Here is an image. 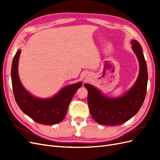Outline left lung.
Returning <instances> with one entry per match:
<instances>
[{
	"mask_svg": "<svg viewBox=\"0 0 160 160\" xmlns=\"http://www.w3.org/2000/svg\"><path fill=\"white\" fill-rule=\"evenodd\" d=\"M132 49L139 63L138 79L130 90L118 98H107L93 86L84 84L88 91V102L92 118L97 123L117 125L126 122L141 108L146 98L148 85V69L142 48L138 41L132 40Z\"/></svg>",
	"mask_w": 160,
	"mask_h": 160,
	"instance_id": "1",
	"label": "left lung"
}]
</instances>
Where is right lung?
Wrapping results in <instances>:
<instances>
[{
	"label": "right lung",
	"mask_w": 160,
	"mask_h": 160,
	"mask_svg": "<svg viewBox=\"0 0 160 160\" xmlns=\"http://www.w3.org/2000/svg\"><path fill=\"white\" fill-rule=\"evenodd\" d=\"M21 52L19 49L16 52L11 68L12 90L17 105L27 115L38 123L54 125L60 123L65 117L72 97L82 83L65 87L51 98H37L23 88L19 79L18 64Z\"/></svg>",
	"instance_id": "1"
}]
</instances>
